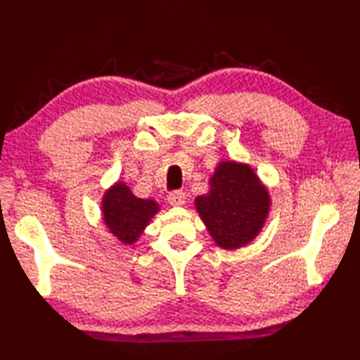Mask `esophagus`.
<instances>
[{
    "label": "esophagus",
    "instance_id": "34e87169",
    "mask_svg": "<svg viewBox=\"0 0 360 360\" xmlns=\"http://www.w3.org/2000/svg\"><path fill=\"white\" fill-rule=\"evenodd\" d=\"M167 200L172 206H182L186 203V193L182 191H174L168 195Z\"/></svg>",
    "mask_w": 360,
    "mask_h": 360
}]
</instances>
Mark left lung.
Wrapping results in <instances>:
<instances>
[{
	"instance_id": "obj_1",
	"label": "left lung",
	"mask_w": 360,
	"mask_h": 360,
	"mask_svg": "<svg viewBox=\"0 0 360 360\" xmlns=\"http://www.w3.org/2000/svg\"><path fill=\"white\" fill-rule=\"evenodd\" d=\"M271 198L248 163L222 160L210 178V192L195 208L216 245L235 251L251 243L266 222Z\"/></svg>"
}]
</instances>
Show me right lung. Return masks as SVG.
Returning a JSON list of instances; mask_svg holds the SVG:
<instances>
[{"label": "right lung", "instance_id": "1", "mask_svg": "<svg viewBox=\"0 0 360 360\" xmlns=\"http://www.w3.org/2000/svg\"><path fill=\"white\" fill-rule=\"evenodd\" d=\"M160 211L155 200L138 198L125 182L117 181L103 195L101 214L109 233L124 245H135L150 219Z\"/></svg>", "mask_w": 360, "mask_h": 360}]
</instances>
